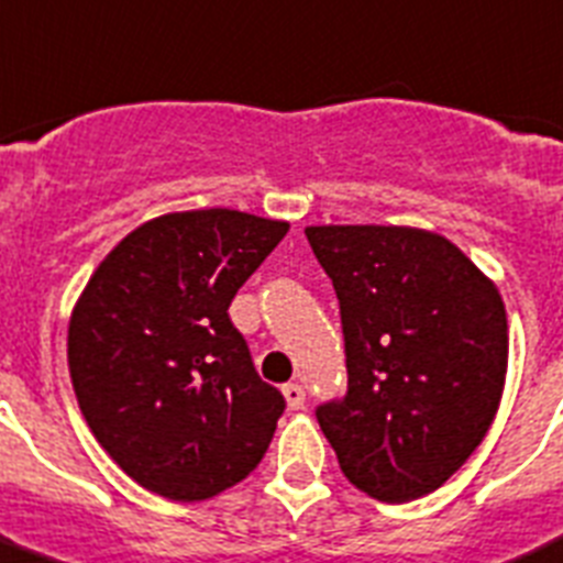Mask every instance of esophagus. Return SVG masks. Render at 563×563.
Wrapping results in <instances>:
<instances>
[{
	"label": "esophagus",
	"instance_id": "esophagus-1",
	"mask_svg": "<svg viewBox=\"0 0 563 563\" xmlns=\"http://www.w3.org/2000/svg\"><path fill=\"white\" fill-rule=\"evenodd\" d=\"M283 397H286L288 408H302L306 406V388L299 386V383H288V386H283Z\"/></svg>",
	"mask_w": 563,
	"mask_h": 563
}]
</instances>
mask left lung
Listing matches in <instances>:
<instances>
[{
	"instance_id": "obj_1",
	"label": "left lung",
	"mask_w": 563,
	"mask_h": 563,
	"mask_svg": "<svg viewBox=\"0 0 563 563\" xmlns=\"http://www.w3.org/2000/svg\"><path fill=\"white\" fill-rule=\"evenodd\" d=\"M306 235L333 280L346 346V397L319 408V428L364 495H430L466 464L500 408V291L433 230L311 224Z\"/></svg>"
}]
</instances>
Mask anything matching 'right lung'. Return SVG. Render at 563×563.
<instances>
[{"mask_svg":"<svg viewBox=\"0 0 563 563\" xmlns=\"http://www.w3.org/2000/svg\"><path fill=\"white\" fill-rule=\"evenodd\" d=\"M288 222L175 210L124 235L68 319V372L88 428L146 492L177 503L244 481L275 435L283 394L257 377L228 317Z\"/></svg>","mask_w":563,"mask_h":563,"instance_id":"obj_1","label":"right lung"}]
</instances>
